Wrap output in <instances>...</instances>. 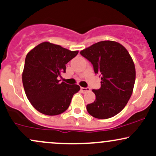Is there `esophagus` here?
I'll return each mask as SVG.
<instances>
[{
	"label": "esophagus",
	"instance_id": "1",
	"mask_svg": "<svg viewBox=\"0 0 156 156\" xmlns=\"http://www.w3.org/2000/svg\"><path fill=\"white\" fill-rule=\"evenodd\" d=\"M81 90L83 93H85V92H87L90 91V89L88 88V87H86V88H85V87H81Z\"/></svg>",
	"mask_w": 156,
	"mask_h": 156
}]
</instances>
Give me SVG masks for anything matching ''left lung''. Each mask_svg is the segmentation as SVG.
<instances>
[{
  "mask_svg": "<svg viewBox=\"0 0 156 156\" xmlns=\"http://www.w3.org/2000/svg\"><path fill=\"white\" fill-rule=\"evenodd\" d=\"M80 53L101 76V87L92 90L95 100L87 104V112L98 119L113 117L125 107L133 93L136 81L133 58L124 46L113 41L98 42Z\"/></svg>",
  "mask_w": 156,
  "mask_h": 156,
  "instance_id": "obj_1",
  "label": "left lung"
}]
</instances>
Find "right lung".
I'll list each match as a JSON object with an SVG mask.
<instances>
[{
  "mask_svg": "<svg viewBox=\"0 0 156 156\" xmlns=\"http://www.w3.org/2000/svg\"><path fill=\"white\" fill-rule=\"evenodd\" d=\"M50 42H43L27 53L22 81L26 95L36 110L47 115H57L69 107L77 84L58 79L66 72V64L78 55Z\"/></svg>",
  "mask_w": 156,
  "mask_h": 156,
  "instance_id": "right-lung-1",
  "label": "right lung"
}]
</instances>
